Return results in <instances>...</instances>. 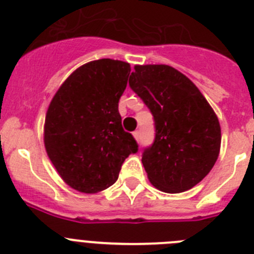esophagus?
Listing matches in <instances>:
<instances>
[{
	"label": "esophagus",
	"instance_id": "esophagus-1",
	"mask_svg": "<svg viewBox=\"0 0 254 254\" xmlns=\"http://www.w3.org/2000/svg\"><path fill=\"white\" fill-rule=\"evenodd\" d=\"M133 137L136 141H140V131H134L133 132Z\"/></svg>",
	"mask_w": 254,
	"mask_h": 254
}]
</instances>
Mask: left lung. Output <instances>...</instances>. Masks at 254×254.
Segmentation results:
<instances>
[{
  "mask_svg": "<svg viewBox=\"0 0 254 254\" xmlns=\"http://www.w3.org/2000/svg\"><path fill=\"white\" fill-rule=\"evenodd\" d=\"M129 86L155 121V140L142 154L143 168L155 188L167 193L190 190L215 165L221 128L198 87L168 64H136Z\"/></svg>",
  "mask_w": 254,
  "mask_h": 254,
  "instance_id": "8db88e82",
  "label": "left lung"
}]
</instances>
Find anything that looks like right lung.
<instances>
[{"label": "right lung", "instance_id": "right-lung-1", "mask_svg": "<svg viewBox=\"0 0 254 254\" xmlns=\"http://www.w3.org/2000/svg\"><path fill=\"white\" fill-rule=\"evenodd\" d=\"M131 66L103 58L76 68L55 94L44 122L48 158L67 186L98 193L118 179L138 146L122 127L118 102Z\"/></svg>", "mask_w": 254, "mask_h": 254}]
</instances>
